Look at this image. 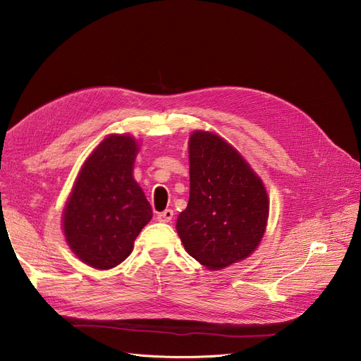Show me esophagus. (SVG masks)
<instances>
[{
	"instance_id": "1",
	"label": "esophagus",
	"mask_w": 361,
	"mask_h": 361,
	"mask_svg": "<svg viewBox=\"0 0 361 361\" xmlns=\"http://www.w3.org/2000/svg\"><path fill=\"white\" fill-rule=\"evenodd\" d=\"M157 219H159L160 221H163V223L170 221L171 219H173V210H164V212L159 213V214H157Z\"/></svg>"
}]
</instances>
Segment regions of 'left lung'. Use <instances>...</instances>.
Segmentation results:
<instances>
[{
	"mask_svg": "<svg viewBox=\"0 0 361 361\" xmlns=\"http://www.w3.org/2000/svg\"><path fill=\"white\" fill-rule=\"evenodd\" d=\"M190 201L176 221L186 252L210 270L247 259L267 225L262 179L225 140L195 130L190 138Z\"/></svg>",
	"mask_w": 361,
	"mask_h": 361,
	"instance_id": "obj_1",
	"label": "left lung"
}]
</instances>
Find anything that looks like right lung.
<instances>
[{"label":"right lung","instance_id":"1","mask_svg":"<svg viewBox=\"0 0 361 361\" xmlns=\"http://www.w3.org/2000/svg\"><path fill=\"white\" fill-rule=\"evenodd\" d=\"M140 145L130 135H110L82 166L63 212L66 241L79 259L107 270L126 260L152 217L133 179Z\"/></svg>","mask_w":361,"mask_h":361}]
</instances>
